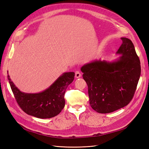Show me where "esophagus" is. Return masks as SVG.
I'll list each match as a JSON object with an SVG mask.
<instances>
[{
  "instance_id": "esophagus-1",
  "label": "esophagus",
  "mask_w": 149,
  "mask_h": 149,
  "mask_svg": "<svg viewBox=\"0 0 149 149\" xmlns=\"http://www.w3.org/2000/svg\"><path fill=\"white\" fill-rule=\"evenodd\" d=\"M81 76V74L80 72H79L78 71H76V72H75V78H80Z\"/></svg>"
}]
</instances>
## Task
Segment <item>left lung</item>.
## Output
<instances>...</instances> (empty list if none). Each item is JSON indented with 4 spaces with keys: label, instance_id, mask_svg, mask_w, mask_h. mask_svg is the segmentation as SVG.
I'll return each instance as SVG.
<instances>
[{
    "label": "left lung",
    "instance_id": "obj_1",
    "mask_svg": "<svg viewBox=\"0 0 149 149\" xmlns=\"http://www.w3.org/2000/svg\"><path fill=\"white\" fill-rule=\"evenodd\" d=\"M118 58L110 61L95 60L81 68L88 86L89 103L100 113H109L126 106L134 96L141 68L131 40L121 38Z\"/></svg>",
    "mask_w": 149,
    "mask_h": 149
}]
</instances>
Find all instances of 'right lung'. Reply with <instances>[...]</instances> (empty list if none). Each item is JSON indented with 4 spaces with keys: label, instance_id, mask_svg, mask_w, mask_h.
<instances>
[{
    "label": "right lung",
    "instance_id": "obj_1",
    "mask_svg": "<svg viewBox=\"0 0 149 149\" xmlns=\"http://www.w3.org/2000/svg\"><path fill=\"white\" fill-rule=\"evenodd\" d=\"M8 80L15 99L21 109L29 115L38 118H50L58 115L65 104L64 95L74 80V72L61 74L48 88L38 93H26L15 85L8 74Z\"/></svg>",
    "mask_w": 149,
    "mask_h": 149
}]
</instances>
